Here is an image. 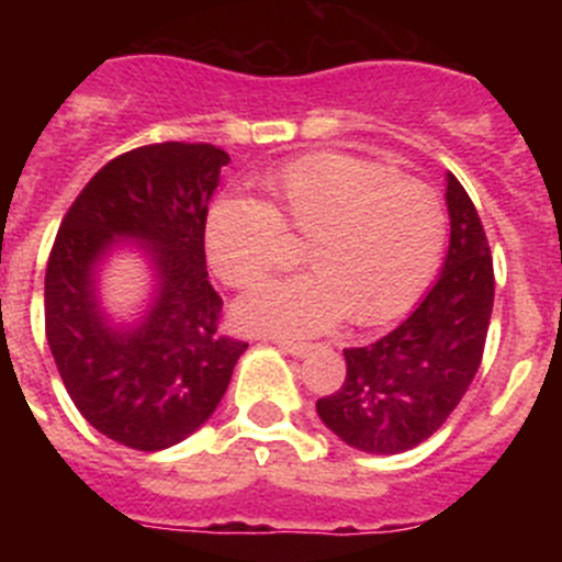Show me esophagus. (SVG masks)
Masks as SVG:
<instances>
[{
    "instance_id": "obj_1",
    "label": "esophagus",
    "mask_w": 562,
    "mask_h": 562,
    "mask_svg": "<svg viewBox=\"0 0 562 562\" xmlns=\"http://www.w3.org/2000/svg\"><path fill=\"white\" fill-rule=\"evenodd\" d=\"M278 346V349L281 351H286V355H292V357H304L306 351L312 349L310 342H297V340H284V337H276V340H272Z\"/></svg>"
}]
</instances>
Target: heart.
<instances>
[{"instance_id":"obj_1","label":"heart","mask_w":562,"mask_h":562,"mask_svg":"<svg viewBox=\"0 0 562 562\" xmlns=\"http://www.w3.org/2000/svg\"><path fill=\"white\" fill-rule=\"evenodd\" d=\"M270 202L222 196L205 220L216 276L252 286L281 265L284 233L306 238L312 267L236 304L250 331L317 335L342 315L374 326L408 310L439 270L448 213L428 182L351 154L321 151L270 173Z\"/></svg>"}]
</instances>
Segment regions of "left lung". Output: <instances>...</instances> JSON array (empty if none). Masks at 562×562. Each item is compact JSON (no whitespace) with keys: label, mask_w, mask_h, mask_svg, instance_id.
I'll use <instances>...</instances> for the list:
<instances>
[{"label":"left lung","mask_w":562,"mask_h":562,"mask_svg":"<svg viewBox=\"0 0 562 562\" xmlns=\"http://www.w3.org/2000/svg\"><path fill=\"white\" fill-rule=\"evenodd\" d=\"M450 247L436 284L394 331L342 349L346 380L317 400V416L362 453L416 448L448 422L484 355L495 276L473 200L448 173Z\"/></svg>","instance_id":"1"}]
</instances>
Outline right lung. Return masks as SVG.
I'll return each instance as SVG.
<instances>
[{"label":"right lung","instance_id":"1","mask_svg":"<svg viewBox=\"0 0 562 562\" xmlns=\"http://www.w3.org/2000/svg\"><path fill=\"white\" fill-rule=\"evenodd\" d=\"M227 151L151 143L109 160L69 205L44 276V326L64 389L106 439L166 450L202 428L247 342L220 331L207 281V202ZM117 240L147 247L153 306L114 327L97 301V270Z\"/></svg>","mask_w":562,"mask_h":562}]
</instances>
